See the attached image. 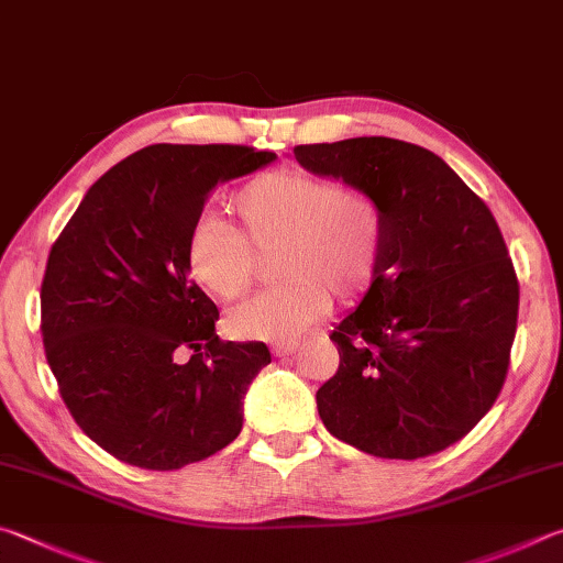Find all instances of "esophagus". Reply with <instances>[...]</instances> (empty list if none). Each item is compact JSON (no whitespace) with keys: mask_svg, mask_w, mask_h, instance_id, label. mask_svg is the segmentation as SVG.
Segmentation results:
<instances>
[{"mask_svg":"<svg viewBox=\"0 0 563 563\" xmlns=\"http://www.w3.org/2000/svg\"><path fill=\"white\" fill-rule=\"evenodd\" d=\"M301 349V343L299 341H287V343H274L272 346V351H274V356H279V358H284V356H294V353H297Z\"/></svg>","mask_w":563,"mask_h":563,"instance_id":"1","label":"esophagus"}]
</instances>
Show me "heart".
<instances>
[{
  "mask_svg": "<svg viewBox=\"0 0 563 563\" xmlns=\"http://www.w3.org/2000/svg\"><path fill=\"white\" fill-rule=\"evenodd\" d=\"M242 232L214 217L185 240V266L197 287L234 301L252 287L254 250H274L279 284L230 313L242 339L289 341L321 319L331 294L353 303L376 282L386 252V212L366 190L301 170H269L234 197Z\"/></svg>",
  "mask_w": 563,
  "mask_h": 563,
  "instance_id": "obj_1",
  "label": "heart"
}]
</instances>
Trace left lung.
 Returning <instances> with one entry per match:
<instances>
[{
  "mask_svg": "<svg viewBox=\"0 0 563 563\" xmlns=\"http://www.w3.org/2000/svg\"><path fill=\"white\" fill-rule=\"evenodd\" d=\"M386 212V252L331 333L339 371L317 390L333 438L383 460L455 445L495 406L517 333L519 282L489 207L426 147L349 137L294 147Z\"/></svg>",
  "mask_w": 563,
  "mask_h": 563,
  "instance_id": "1",
  "label": "left lung"
}]
</instances>
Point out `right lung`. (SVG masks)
<instances>
[{
	"instance_id": "right-lung-1",
	"label": "right lung",
	"mask_w": 563,
	"mask_h": 563,
	"mask_svg": "<svg viewBox=\"0 0 563 563\" xmlns=\"http://www.w3.org/2000/svg\"><path fill=\"white\" fill-rule=\"evenodd\" d=\"M274 157L246 145H147L91 185L48 252V368L76 426L115 460L180 470L240 435L242 398L272 353L220 341V311L187 276L185 240L217 185Z\"/></svg>"
}]
</instances>
